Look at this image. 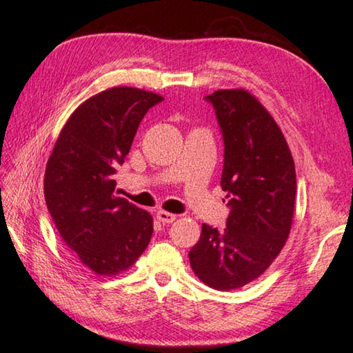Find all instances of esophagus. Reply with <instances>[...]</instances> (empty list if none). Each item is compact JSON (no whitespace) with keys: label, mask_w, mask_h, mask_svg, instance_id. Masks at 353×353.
I'll return each instance as SVG.
<instances>
[{"label":"esophagus","mask_w":353,"mask_h":353,"mask_svg":"<svg viewBox=\"0 0 353 353\" xmlns=\"http://www.w3.org/2000/svg\"><path fill=\"white\" fill-rule=\"evenodd\" d=\"M157 219L160 221V223H163V224H171L172 221H176V214H172L170 212L159 210L157 212Z\"/></svg>","instance_id":"obj_1"}]
</instances>
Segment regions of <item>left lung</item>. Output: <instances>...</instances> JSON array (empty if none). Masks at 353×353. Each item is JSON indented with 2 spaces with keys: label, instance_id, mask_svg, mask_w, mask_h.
Returning a JSON list of instances; mask_svg holds the SVG:
<instances>
[{
  "label": "left lung",
  "instance_id": "obj_1",
  "mask_svg": "<svg viewBox=\"0 0 353 353\" xmlns=\"http://www.w3.org/2000/svg\"><path fill=\"white\" fill-rule=\"evenodd\" d=\"M213 105L224 140L221 187L225 229L202 224L190 265L205 285L235 290L260 277L285 246L296 199L294 160L282 130L246 90H218Z\"/></svg>",
  "mask_w": 353,
  "mask_h": 353
}]
</instances>
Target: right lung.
<instances>
[{
	"instance_id": "right-lung-1",
	"label": "right lung",
	"mask_w": 353,
	"mask_h": 353,
	"mask_svg": "<svg viewBox=\"0 0 353 353\" xmlns=\"http://www.w3.org/2000/svg\"><path fill=\"white\" fill-rule=\"evenodd\" d=\"M162 101L132 87L94 94L73 112L48 160V212L63 243L99 276L129 270L152 236V216L119 198L113 174L143 117Z\"/></svg>"
}]
</instances>
